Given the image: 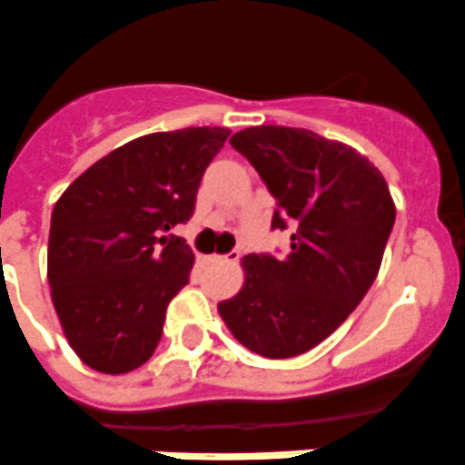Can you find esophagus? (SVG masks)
<instances>
[{"label":"esophagus","instance_id":"obj_1","mask_svg":"<svg viewBox=\"0 0 465 465\" xmlns=\"http://www.w3.org/2000/svg\"><path fill=\"white\" fill-rule=\"evenodd\" d=\"M239 251H231L228 254H213V262H219V263H237L239 262Z\"/></svg>","mask_w":465,"mask_h":465}]
</instances>
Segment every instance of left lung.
<instances>
[{"instance_id":"8db88e82","label":"left lung","mask_w":465,"mask_h":465,"mask_svg":"<svg viewBox=\"0 0 465 465\" xmlns=\"http://www.w3.org/2000/svg\"><path fill=\"white\" fill-rule=\"evenodd\" d=\"M231 143L277 199L272 228L292 234L283 259L243 257L242 291L219 302V314L248 351L297 357L331 337L372 286L394 202L368 157L306 128L252 126Z\"/></svg>"}]
</instances>
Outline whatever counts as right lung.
<instances>
[{"instance_id": "right-lung-1", "label": "right lung", "mask_w": 465, "mask_h": 465, "mask_svg": "<svg viewBox=\"0 0 465 465\" xmlns=\"http://www.w3.org/2000/svg\"><path fill=\"white\" fill-rule=\"evenodd\" d=\"M228 134L217 126L143 134L94 162L54 203L53 306L93 371L124 374L153 357L194 263L188 243L163 232L193 217L202 174Z\"/></svg>"}]
</instances>
